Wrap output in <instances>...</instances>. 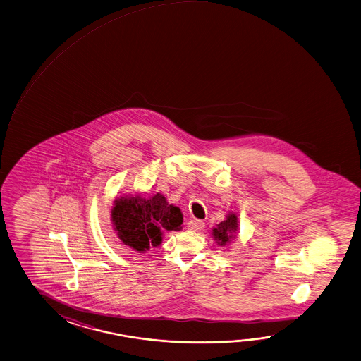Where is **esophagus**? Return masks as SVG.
Instances as JSON below:
<instances>
[{"label": "esophagus", "mask_w": 361, "mask_h": 361, "mask_svg": "<svg viewBox=\"0 0 361 361\" xmlns=\"http://www.w3.org/2000/svg\"><path fill=\"white\" fill-rule=\"evenodd\" d=\"M187 228L190 231H200V230H202L204 228V223L202 220H197V219H193V220H190V223L187 224Z\"/></svg>", "instance_id": "34e87169"}]
</instances>
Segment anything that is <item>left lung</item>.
Here are the masks:
<instances>
[{"label":"left lung","instance_id":"1","mask_svg":"<svg viewBox=\"0 0 361 361\" xmlns=\"http://www.w3.org/2000/svg\"><path fill=\"white\" fill-rule=\"evenodd\" d=\"M238 229H239L238 217L234 212H229L225 217V220L220 224H216V228L212 229L214 240H216L217 245L220 247H228L230 243L235 239Z\"/></svg>","mask_w":361,"mask_h":361}]
</instances>
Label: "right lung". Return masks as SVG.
Returning <instances> with one entry per match:
<instances>
[{"mask_svg":"<svg viewBox=\"0 0 361 361\" xmlns=\"http://www.w3.org/2000/svg\"><path fill=\"white\" fill-rule=\"evenodd\" d=\"M111 220L121 242L137 253H145L161 244L164 231L182 229L183 214L161 193L149 198L127 195L114 200Z\"/></svg>","mask_w":361,"mask_h":361,"instance_id":"add662e5","label":"right lung"}]
</instances>
